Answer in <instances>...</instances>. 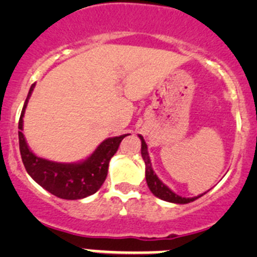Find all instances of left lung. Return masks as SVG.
Listing matches in <instances>:
<instances>
[{
    "mask_svg": "<svg viewBox=\"0 0 257 257\" xmlns=\"http://www.w3.org/2000/svg\"><path fill=\"white\" fill-rule=\"evenodd\" d=\"M139 138L142 141V157H143V160L145 163V179H147V184L149 186L150 191L154 194L157 198L162 199L164 201H169V203L174 204H188L191 203V201L196 200L200 196H203L204 194H206V191L204 194H200L198 196H194V198H183V196L178 195L174 191L170 190L159 178L157 177V174L154 173L152 168V163H150L149 153H148V145L145 143L143 137L139 134Z\"/></svg>",
    "mask_w": 257,
    "mask_h": 257,
    "instance_id": "left-lung-1",
    "label": "left lung"
}]
</instances>
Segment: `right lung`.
<instances>
[{"mask_svg": "<svg viewBox=\"0 0 257 257\" xmlns=\"http://www.w3.org/2000/svg\"><path fill=\"white\" fill-rule=\"evenodd\" d=\"M35 85H31L18 121L20 152L26 170L36 183L61 199L78 200L97 193L107 178L110 159L120 142L129 134L105 139L87 159L78 163H58L37 157L30 149L22 133L23 116Z\"/></svg>", "mask_w": 257, "mask_h": 257, "instance_id": "right-lung-1", "label": "right lung"}]
</instances>
